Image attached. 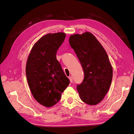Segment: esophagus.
<instances>
[{
	"mask_svg": "<svg viewBox=\"0 0 134 134\" xmlns=\"http://www.w3.org/2000/svg\"><path fill=\"white\" fill-rule=\"evenodd\" d=\"M69 80H70V82H71V83H72L73 82V78L72 76H70L69 78Z\"/></svg>",
	"mask_w": 134,
	"mask_h": 134,
	"instance_id": "obj_1",
	"label": "esophagus"
}]
</instances>
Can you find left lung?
Listing matches in <instances>:
<instances>
[{"instance_id":"left-lung-1","label":"left lung","mask_w":134,"mask_h":134,"mask_svg":"<svg viewBox=\"0 0 134 134\" xmlns=\"http://www.w3.org/2000/svg\"><path fill=\"white\" fill-rule=\"evenodd\" d=\"M69 42L84 72L83 80L76 87L80 99L87 104L97 105L108 93L112 79L113 71L108 54L90 32L72 35Z\"/></svg>"}]
</instances>
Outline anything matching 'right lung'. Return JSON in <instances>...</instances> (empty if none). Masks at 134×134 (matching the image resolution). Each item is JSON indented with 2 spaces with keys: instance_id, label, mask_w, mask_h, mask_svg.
Masks as SVG:
<instances>
[{
  "instance_id": "add662e5",
  "label": "right lung",
  "mask_w": 134,
  "mask_h": 134,
  "mask_svg": "<svg viewBox=\"0 0 134 134\" xmlns=\"http://www.w3.org/2000/svg\"><path fill=\"white\" fill-rule=\"evenodd\" d=\"M65 37V33L60 32L44 35L34 45L27 59L26 75L31 92L47 108L60 100L69 83L56 56Z\"/></svg>"
}]
</instances>
